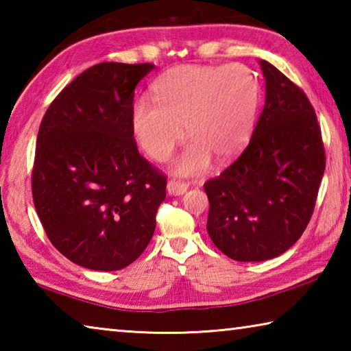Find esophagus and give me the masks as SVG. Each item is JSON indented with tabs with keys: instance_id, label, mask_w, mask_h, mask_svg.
Here are the masks:
<instances>
[{
	"instance_id": "esophagus-1",
	"label": "esophagus",
	"mask_w": 351,
	"mask_h": 351,
	"mask_svg": "<svg viewBox=\"0 0 351 351\" xmlns=\"http://www.w3.org/2000/svg\"><path fill=\"white\" fill-rule=\"evenodd\" d=\"M189 189V184L184 182V181H176V180H171L167 182V192L169 195H182L186 190Z\"/></svg>"
}]
</instances>
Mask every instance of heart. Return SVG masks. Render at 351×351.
I'll list each match as a JSON object with an SVG mask.
<instances>
[{
	"label": "heart",
	"mask_w": 351,
	"mask_h": 351,
	"mask_svg": "<svg viewBox=\"0 0 351 351\" xmlns=\"http://www.w3.org/2000/svg\"><path fill=\"white\" fill-rule=\"evenodd\" d=\"M152 99L138 100L132 128L138 144L162 162L184 138L189 145L175 162L180 175L207 169L210 156L228 161L246 147L257 117L260 85L252 69L232 63L223 66L180 64L159 75Z\"/></svg>",
	"instance_id": "obj_1"
}]
</instances>
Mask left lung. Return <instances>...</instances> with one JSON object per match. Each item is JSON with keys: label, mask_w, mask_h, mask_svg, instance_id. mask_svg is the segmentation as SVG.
I'll list each match as a JSON object with an SVG mask.
<instances>
[{"label": "left lung", "mask_w": 351, "mask_h": 351, "mask_svg": "<svg viewBox=\"0 0 351 351\" xmlns=\"http://www.w3.org/2000/svg\"><path fill=\"white\" fill-rule=\"evenodd\" d=\"M263 111L252 138L219 176L204 182L207 232L237 261L278 257L310 223L325 171L322 133L306 94L269 62Z\"/></svg>", "instance_id": "left-lung-1"}]
</instances>
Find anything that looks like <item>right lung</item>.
Here are the masks:
<instances>
[{
  "mask_svg": "<svg viewBox=\"0 0 351 351\" xmlns=\"http://www.w3.org/2000/svg\"><path fill=\"white\" fill-rule=\"evenodd\" d=\"M152 63L105 62L83 71L40 123L32 197L58 252L83 268L117 271L145 251L167 176L133 138L134 88Z\"/></svg>",
  "mask_w": 351,
  "mask_h": 351,
  "instance_id": "1",
  "label": "right lung"
}]
</instances>
